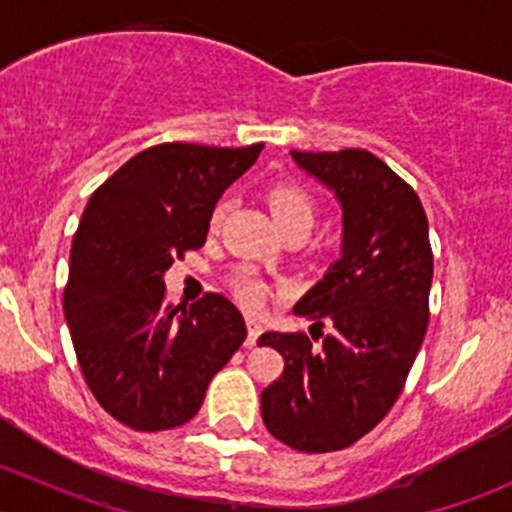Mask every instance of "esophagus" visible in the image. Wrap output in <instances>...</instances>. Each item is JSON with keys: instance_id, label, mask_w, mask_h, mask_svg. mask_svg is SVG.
<instances>
[{"instance_id": "obj_1", "label": "esophagus", "mask_w": 512, "mask_h": 512, "mask_svg": "<svg viewBox=\"0 0 512 512\" xmlns=\"http://www.w3.org/2000/svg\"><path fill=\"white\" fill-rule=\"evenodd\" d=\"M262 334V322L255 317H247V347H255L257 344V337Z\"/></svg>"}]
</instances>
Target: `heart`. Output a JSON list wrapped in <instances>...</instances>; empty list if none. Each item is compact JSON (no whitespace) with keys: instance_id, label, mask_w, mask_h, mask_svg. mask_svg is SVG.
I'll return each mask as SVG.
<instances>
[{"instance_id":"1","label":"heart","mask_w":512,"mask_h":512,"mask_svg":"<svg viewBox=\"0 0 512 512\" xmlns=\"http://www.w3.org/2000/svg\"><path fill=\"white\" fill-rule=\"evenodd\" d=\"M267 205H270V213L275 223L280 225V230H287V227H307V230H312L317 203H314L312 193L304 185L294 183V180H280V183L270 185ZM225 210V203L215 205L213 213H210V230H218L223 225ZM235 294L250 307H257V304L265 302L267 287L255 275H240L235 280Z\"/></svg>"}]
</instances>
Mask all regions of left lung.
<instances>
[{
    "label": "left lung",
    "mask_w": 512,
    "mask_h": 512,
    "mask_svg": "<svg viewBox=\"0 0 512 512\" xmlns=\"http://www.w3.org/2000/svg\"><path fill=\"white\" fill-rule=\"evenodd\" d=\"M342 205V255L294 314L332 332H265L257 344L285 356L260 409L277 441L304 453L342 451L391 411L428 327L433 255L423 205L406 180L361 148L289 153Z\"/></svg>",
    "instance_id": "8db88e82"
}]
</instances>
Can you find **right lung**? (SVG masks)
<instances>
[{"label": "right lung", "mask_w": 512, "mask_h": 512, "mask_svg": "<svg viewBox=\"0 0 512 512\" xmlns=\"http://www.w3.org/2000/svg\"><path fill=\"white\" fill-rule=\"evenodd\" d=\"M262 148L160 143L89 198L71 245L64 314L91 394L123 426L188 423L245 342V319L230 299L210 292L173 307L163 275L205 245L220 195Z\"/></svg>", "instance_id": "1"}]
</instances>
